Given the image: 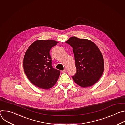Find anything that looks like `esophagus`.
Wrapping results in <instances>:
<instances>
[{
	"instance_id": "obj_1",
	"label": "esophagus",
	"mask_w": 125,
	"mask_h": 125,
	"mask_svg": "<svg viewBox=\"0 0 125 125\" xmlns=\"http://www.w3.org/2000/svg\"><path fill=\"white\" fill-rule=\"evenodd\" d=\"M67 72V70L66 69H65L64 70H63V71H62V73H66Z\"/></svg>"
}]
</instances>
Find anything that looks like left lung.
Wrapping results in <instances>:
<instances>
[{
	"mask_svg": "<svg viewBox=\"0 0 125 125\" xmlns=\"http://www.w3.org/2000/svg\"><path fill=\"white\" fill-rule=\"evenodd\" d=\"M66 43L73 47L77 73L72 76L74 82L82 87L94 84L102 76L104 60L102 53L92 41L71 37Z\"/></svg>",
	"mask_w": 125,
	"mask_h": 125,
	"instance_id": "obj_1",
	"label": "left lung"
}]
</instances>
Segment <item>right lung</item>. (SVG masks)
I'll use <instances>...</instances> for the list:
<instances>
[{"label":"right lung","instance_id":"add662e5","mask_svg":"<svg viewBox=\"0 0 125 125\" xmlns=\"http://www.w3.org/2000/svg\"><path fill=\"white\" fill-rule=\"evenodd\" d=\"M58 42L54 40H40L34 42L27 50L24 58L25 73L34 85L48 90L54 86L60 74V71L53 68L49 54L51 47Z\"/></svg>","mask_w":125,"mask_h":125}]
</instances>
